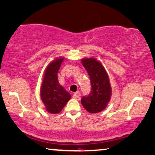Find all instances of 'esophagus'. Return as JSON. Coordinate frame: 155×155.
I'll return each instance as SVG.
<instances>
[{"label":"esophagus","mask_w":155,"mask_h":155,"mask_svg":"<svg viewBox=\"0 0 155 155\" xmlns=\"http://www.w3.org/2000/svg\"><path fill=\"white\" fill-rule=\"evenodd\" d=\"M73 98L76 99V100H77V101H80V96L79 92H76L75 94H73Z\"/></svg>","instance_id":"obj_1"}]
</instances>
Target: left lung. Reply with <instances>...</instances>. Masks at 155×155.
I'll list each match as a JSON object with an SVG mask.
<instances>
[{
    "mask_svg": "<svg viewBox=\"0 0 155 155\" xmlns=\"http://www.w3.org/2000/svg\"><path fill=\"white\" fill-rule=\"evenodd\" d=\"M82 64L91 80V91L81 100L83 107L91 114L98 113L107 107L111 96L109 75L100 61L95 58H82Z\"/></svg>",
    "mask_w": 155,
    "mask_h": 155,
    "instance_id": "left-lung-1",
    "label": "left lung"
}]
</instances>
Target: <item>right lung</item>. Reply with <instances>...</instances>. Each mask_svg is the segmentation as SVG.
Wrapping results in <instances>:
<instances>
[{"instance_id": "obj_1", "label": "right lung", "mask_w": 155, "mask_h": 155, "mask_svg": "<svg viewBox=\"0 0 155 155\" xmlns=\"http://www.w3.org/2000/svg\"><path fill=\"white\" fill-rule=\"evenodd\" d=\"M64 59V57L54 59L46 66L40 89L46 110L53 114L60 112L71 97L69 93L59 84L58 78V73Z\"/></svg>"}]
</instances>
